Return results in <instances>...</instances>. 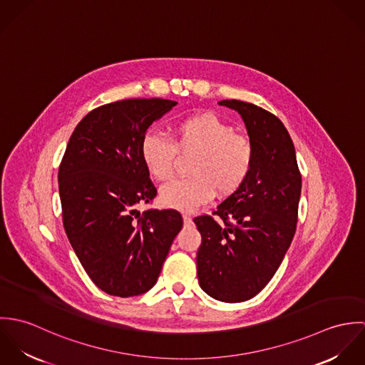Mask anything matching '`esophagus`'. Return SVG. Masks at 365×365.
I'll return each instance as SVG.
<instances>
[{"mask_svg":"<svg viewBox=\"0 0 365 365\" xmlns=\"http://www.w3.org/2000/svg\"><path fill=\"white\" fill-rule=\"evenodd\" d=\"M182 219H184V223H187V225H190L192 222V217L190 213H182Z\"/></svg>","mask_w":365,"mask_h":365,"instance_id":"34e87169","label":"esophagus"}]
</instances>
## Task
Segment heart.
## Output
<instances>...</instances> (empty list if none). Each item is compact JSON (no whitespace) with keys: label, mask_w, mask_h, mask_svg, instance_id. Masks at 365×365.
<instances>
[{"label":"heart","mask_w":365,"mask_h":365,"mask_svg":"<svg viewBox=\"0 0 365 365\" xmlns=\"http://www.w3.org/2000/svg\"><path fill=\"white\" fill-rule=\"evenodd\" d=\"M197 152L190 178H178L160 191L170 208L194 210L213 197L236 191L253 165L252 142L212 113H198L174 125L173 142L158 132H148L140 142V157L148 173L158 181L171 177L177 153Z\"/></svg>","instance_id":"heart-1"}]
</instances>
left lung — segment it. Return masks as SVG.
Masks as SVG:
<instances>
[{"label": "left lung", "mask_w": 365, "mask_h": 365, "mask_svg": "<svg viewBox=\"0 0 365 365\" xmlns=\"http://www.w3.org/2000/svg\"><path fill=\"white\" fill-rule=\"evenodd\" d=\"M245 120L253 165L243 184L212 215L194 217L201 288L222 302H243L269 282L297 230L302 177L284 123L257 105L223 100Z\"/></svg>", "instance_id": "left-lung-1"}]
</instances>
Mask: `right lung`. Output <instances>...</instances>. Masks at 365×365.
<instances>
[{"instance_id":"right-lung-1","label":"right lung","mask_w":365,"mask_h":365,"mask_svg":"<svg viewBox=\"0 0 365 365\" xmlns=\"http://www.w3.org/2000/svg\"><path fill=\"white\" fill-rule=\"evenodd\" d=\"M175 105L132 98L98 106L76 126L61 158L58 192L66 235L88 277L109 295L148 292L182 227L175 209L138 210L157 194L140 142Z\"/></svg>"}]
</instances>
